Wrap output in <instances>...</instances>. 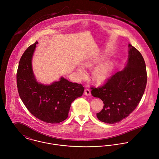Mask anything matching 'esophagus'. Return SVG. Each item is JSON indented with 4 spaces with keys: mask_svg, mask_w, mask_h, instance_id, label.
I'll return each mask as SVG.
<instances>
[{
    "mask_svg": "<svg viewBox=\"0 0 159 159\" xmlns=\"http://www.w3.org/2000/svg\"><path fill=\"white\" fill-rule=\"evenodd\" d=\"M84 94L86 96H90L91 95V91H90V89H88V88H86L84 89Z\"/></svg>",
    "mask_w": 159,
    "mask_h": 159,
    "instance_id": "34e87169",
    "label": "esophagus"
}]
</instances>
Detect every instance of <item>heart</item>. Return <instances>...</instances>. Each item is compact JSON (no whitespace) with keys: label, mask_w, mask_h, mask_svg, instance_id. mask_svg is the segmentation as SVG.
I'll return each mask as SVG.
<instances>
[{"label":"heart","mask_w":159,"mask_h":159,"mask_svg":"<svg viewBox=\"0 0 159 159\" xmlns=\"http://www.w3.org/2000/svg\"><path fill=\"white\" fill-rule=\"evenodd\" d=\"M97 59H91L84 61L83 65L84 67L89 68L94 66L98 62ZM111 70V65L109 63H105L100 65L96 67L93 73V77L95 81L98 83H102L107 80L108 78ZM78 73L80 78H84L86 75V71L83 67H79L78 68Z\"/></svg>","instance_id":"b5f03b06"}]
</instances>
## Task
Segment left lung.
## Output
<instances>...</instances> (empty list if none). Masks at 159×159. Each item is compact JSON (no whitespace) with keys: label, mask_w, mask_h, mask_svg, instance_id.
I'll list each match as a JSON object with an SVG mask.
<instances>
[{"label":"left lung","mask_w":159,"mask_h":159,"mask_svg":"<svg viewBox=\"0 0 159 159\" xmlns=\"http://www.w3.org/2000/svg\"><path fill=\"white\" fill-rule=\"evenodd\" d=\"M144 60L138 50L128 44L126 67L107 79L98 88L91 86V94L104 102L98 118L106 123H118L127 117L139 104L147 84Z\"/></svg>","instance_id":"1"}]
</instances>
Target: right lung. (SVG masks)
Wrapping results in <instances>:
<instances>
[{"label": "right lung", "mask_w": 159, "mask_h": 159, "mask_svg": "<svg viewBox=\"0 0 159 159\" xmlns=\"http://www.w3.org/2000/svg\"><path fill=\"white\" fill-rule=\"evenodd\" d=\"M31 45L22 55L16 73L19 96L30 112L49 123H58L68 116L72 102L83 95L84 87L64 78L47 86L38 83L34 78L31 59L38 44Z\"/></svg>", "instance_id": "obj_1"}]
</instances>
